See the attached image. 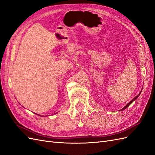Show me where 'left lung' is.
I'll return each mask as SVG.
<instances>
[{
	"label": "left lung",
	"instance_id": "obj_1",
	"mask_svg": "<svg viewBox=\"0 0 155 155\" xmlns=\"http://www.w3.org/2000/svg\"><path fill=\"white\" fill-rule=\"evenodd\" d=\"M141 92H142V91H140V92L139 93V94H138V96H136V97H135L134 98H133V99L132 100H131V101H130L129 103H128V104L126 105V106H125V107H124L123 108V109H121V110H124V109H126V108H127V107H129V105H130L131 104H132V103H133V101H134V100H137V98L138 97V96H140V93H141Z\"/></svg>",
	"mask_w": 155,
	"mask_h": 155
}]
</instances>
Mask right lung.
Segmentation results:
<instances>
[{"mask_svg":"<svg viewBox=\"0 0 155 155\" xmlns=\"http://www.w3.org/2000/svg\"><path fill=\"white\" fill-rule=\"evenodd\" d=\"M37 115H38V114H37ZM39 116H40V115H39Z\"/></svg>","mask_w":155,"mask_h":155,"instance_id":"obj_1","label":"right lung"}]
</instances>
